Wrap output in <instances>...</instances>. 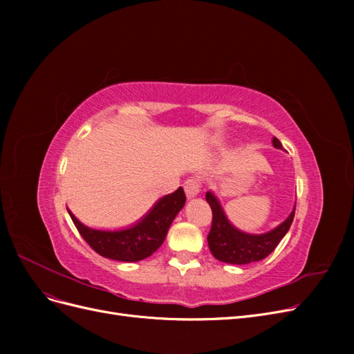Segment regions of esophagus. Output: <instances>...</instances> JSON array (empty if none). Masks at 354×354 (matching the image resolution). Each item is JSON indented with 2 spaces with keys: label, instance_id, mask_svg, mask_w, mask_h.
<instances>
[{
  "label": "esophagus",
  "instance_id": "34e87169",
  "mask_svg": "<svg viewBox=\"0 0 354 354\" xmlns=\"http://www.w3.org/2000/svg\"><path fill=\"white\" fill-rule=\"evenodd\" d=\"M185 190H186V195L187 198H194L199 194L201 190V183L198 178H187L185 181Z\"/></svg>",
  "mask_w": 354,
  "mask_h": 354
}]
</instances>
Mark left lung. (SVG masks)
<instances>
[{
  "mask_svg": "<svg viewBox=\"0 0 354 354\" xmlns=\"http://www.w3.org/2000/svg\"><path fill=\"white\" fill-rule=\"evenodd\" d=\"M273 146L282 149L281 142L273 137ZM207 202L212 209V223L208 233V246L217 260L229 264H248L260 261L272 254L289 230L295 216V208L289 217L273 230L261 234H250L238 230L227 220L216 195L207 192Z\"/></svg>",
  "mask_w": 354,
  "mask_h": 354,
  "instance_id": "1",
  "label": "left lung"
}]
</instances>
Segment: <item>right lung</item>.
<instances>
[{
  "instance_id": "right-lung-1",
  "label": "right lung",
  "mask_w": 354,
  "mask_h": 354,
  "mask_svg": "<svg viewBox=\"0 0 354 354\" xmlns=\"http://www.w3.org/2000/svg\"><path fill=\"white\" fill-rule=\"evenodd\" d=\"M185 190L160 198L146 216L134 226L124 230H97L84 224L68 209L80 234L91 248L106 259L134 263L151 257L162 245L171 223L185 207Z\"/></svg>"
}]
</instances>
